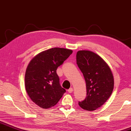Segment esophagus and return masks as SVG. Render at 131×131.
Instances as JSON below:
<instances>
[{"instance_id":"obj_1","label":"esophagus","mask_w":131,"mask_h":131,"mask_svg":"<svg viewBox=\"0 0 131 131\" xmlns=\"http://www.w3.org/2000/svg\"><path fill=\"white\" fill-rule=\"evenodd\" d=\"M68 91L69 93H72L73 92V89L72 88H71L70 89H69L68 90Z\"/></svg>"}]
</instances>
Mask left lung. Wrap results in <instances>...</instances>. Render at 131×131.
<instances>
[{"mask_svg":"<svg viewBox=\"0 0 131 131\" xmlns=\"http://www.w3.org/2000/svg\"><path fill=\"white\" fill-rule=\"evenodd\" d=\"M76 58L77 64L86 81L87 90L86 97L78 104L85 110H95L103 105L112 93V72L105 61L92 51H78Z\"/></svg>","mask_w":131,"mask_h":131,"instance_id":"left-lung-1","label":"left lung"}]
</instances>
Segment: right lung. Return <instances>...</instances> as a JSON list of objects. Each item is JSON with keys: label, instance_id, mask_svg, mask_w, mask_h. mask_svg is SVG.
Instances as JSON below:
<instances>
[{"label": "right lung", "instance_id": "1", "mask_svg": "<svg viewBox=\"0 0 131 131\" xmlns=\"http://www.w3.org/2000/svg\"><path fill=\"white\" fill-rule=\"evenodd\" d=\"M72 53V50L67 48H50L36 55L28 64L26 90L39 107L44 109L53 107L66 92L60 86L56 70Z\"/></svg>", "mask_w": 131, "mask_h": 131}]
</instances>
